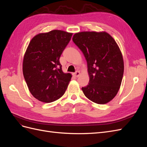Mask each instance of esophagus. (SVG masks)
<instances>
[{
  "instance_id": "1",
  "label": "esophagus",
  "mask_w": 147,
  "mask_h": 147,
  "mask_svg": "<svg viewBox=\"0 0 147 147\" xmlns=\"http://www.w3.org/2000/svg\"><path fill=\"white\" fill-rule=\"evenodd\" d=\"M80 75V73L79 71H77V72H75V73H73V75L75 77H79V75Z\"/></svg>"
}]
</instances>
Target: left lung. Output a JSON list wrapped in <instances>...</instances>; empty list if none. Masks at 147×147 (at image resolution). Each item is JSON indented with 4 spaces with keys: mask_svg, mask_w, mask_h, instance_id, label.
Wrapping results in <instances>:
<instances>
[{
    "mask_svg": "<svg viewBox=\"0 0 147 147\" xmlns=\"http://www.w3.org/2000/svg\"><path fill=\"white\" fill-rule=\"evenodd\" d=\"M72 40L87 61L90 81L82 88L84 94L96 104H107L118 93L124 73L123 56L117 43L105 32L76 33Z\"/></svg>",
    "mask_w": 147,
    "mask_h": 147,
    "instance_id": "obj_1",
    "label": "left lung"
}]
</instances>
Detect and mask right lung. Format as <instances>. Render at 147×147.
Segmentation results:
<instances>
[{
  "label": "right lung",
  "instance_id": "right-lung-1",
  "mask_svg": "<svg viewBox=\"0 0 147 147\" xmlns=\"http://www.w3.org/2000/svg\"><path fill=\"white\" fill-rule=\"evenodd\" d=\"M72 34L53 30L35 35L23 59V72L29 90L38 100L50 103L63 96L72 75L62 70L59 58Z\"/></svg>",
  "mask_w": 147,
  "mask_h": 147
}]
</instances>
